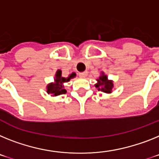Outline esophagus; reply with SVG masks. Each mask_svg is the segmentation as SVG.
<instances>
[{"label": "esophagus", "mask_w": 159, "mask_h": 159, "mask_svg": "<svg viewBox=\"0 0 159 159\" xmlns=\"http://www.w3.org/2000/svg\"><path fill=\"white\" fill-rule=\"evenodd\" d=\"M88 73L86 71L85 72H82V73H79V77H86L87 76Z\"/></svg>", "instance_id": "1"}]
</instances>
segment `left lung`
<instances>
[{"instance_id": "left-lung-1", "label": "left lung", "mask_w": 159, "mask_h": 159, "mask_svg": "<svg viewBox=\"0 0 159 159\" xmlns=\"http://www.w3.org/2000/svg\"><path fill=\"white\" fill-rule=\"evenodd\" d=\"M97 83L94 85L96 88H98V90H101L102 92H104L107 94H110L112 91V88L114 86L113 82L111 80L107 79V75L102 72V74L99 77L98 79H97Z\"/></svg>"}]
</instances>
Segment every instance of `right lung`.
<instances>
[{"label": "right lung", "instance_id": "right-lung-1", "mask_svg": "<svg viewBox=\"0 0 159 159\" xmlns=\"http://www.w3.org/2000/svg\"><path fill=\"white\" fill-rule=\"evenodd\" d=\"M61 73H62L61 70L58 69L55 75L54 82L49 83L47 86V93L48 94H51L52 96H57L65 94L66 90L65 89L64 83L68 82L71 78L76 76V73H73L68 77H63L61 76Z\"/></svg>", "mask_w": 159, "mask_h": 159}]
</instances>
